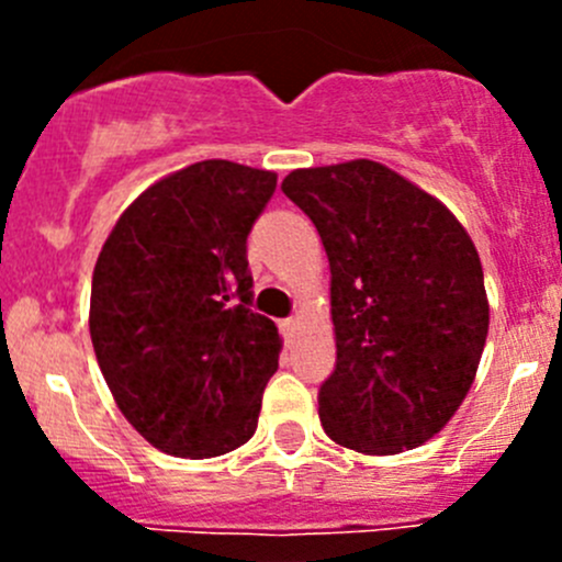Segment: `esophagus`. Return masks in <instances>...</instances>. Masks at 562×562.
<instances>
[{"label": "esophagus", "mask_w": 562, "mask_h": 562, "mask_svg": "<svg viewBox=\"0 0 562 562\" xmlns=\"http://www.w3.org/2000/svg\"><path fill=\"white\" fill-rule=\"evenodd\" d=\"M293 328H296V317H285V321H280V331L285 339L293 337Z\"/></svg>", "instance_id": "1"}]
</instances>
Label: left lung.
<instances>
[{
	"mask_svg": "<svg viewBox=\"0 0 562 562\" xmlns=\"http://www.w3.org/2000/svg\"><path fill=\"white\" fill-rule=\"evenodd\" d=\"M282 192L313 220L331 269L337 364L317 391L323 429L361 454L427 443L473 386L490 331L468 231L372 160L299 168Z\"/></svg>",
	"mask_w": 562,
	"mask_h": 562,
	"instance_id": "left-lung-1",
	"label": "left lung"
}]
</instances>
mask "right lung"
I'll return each mask as SVG.
<instances>
[{"label":"right lung","mask_w":562,"mask_h":562,"mask_svg":"<svg viewBox=\"0 0 562 562\" xmlns=\"http://www.w3.org/2000/svg\"><path fill=\"white\" fill-rule=\"evenodd\" d=\"M277 173L187 166L140 192L105 239L89 334L119 411L155 449L220 457L258 427L282 339L252 313L247 236Z\"/></svg>","instance_id":"add662e5"}]
</instances>
